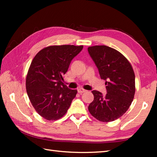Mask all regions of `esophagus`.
Instances as JSON below:
<instances>
[{
    "label": "esophagus",
    "mask_w": 157,
    "mask_h": 157,
    "mask_svg": "<svg viewBox=\"0 0 157 157\" xmlns=\"http://www.w3.org/2000/svg\"><path fill=\"white\" fill-rule=\"evenodd\" d=\"M86 90H84V88H79L78 89V93H83V92H85Z\"/></svg>",
    "instance_id": "34e87169"
}]
</instances>
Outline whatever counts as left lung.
Instances as JSON below:
<instances>
[{
    "label": "left lung",
    "mask_w": 157,
    "mask_h": 157,
    "mask_svg": "<svg viewBox=\"0 0 157 157\" xmlns=\"http://www.w3.org/2000/svg\"><path fill=\"white\" fill-rule=\"evenodd\" d=\"M98 69L102 79L106 80L107 94L92 91L93 101L89 112L98 121H115L128 111L134 100L135 74L131 63L117 50L107 46H93L88 48Z\"/></svg>",
    "instance_id": "8db88e82"
}]
</instances>
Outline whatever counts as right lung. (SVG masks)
<instances>
[{
  "mask_svg": "<svg viewBox=\"0 0 157 157\" xmlns=\"http://www.w3.org/2000/svg\"><path fill=\"white\" fill-rule=\"evenodd\" d=\"M83 46L55 45L40 51L32 60L26 77V91L36 111L48 121L63 117L78 91L63 82L71 60Z\"/></svg>",
  "mask_w": 157,
  "mask_h": 157,
  "instance_id": "obj_1",
  "label": "right lung"
}]
</instances>
